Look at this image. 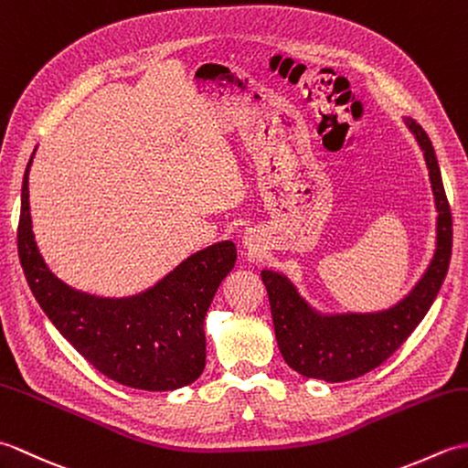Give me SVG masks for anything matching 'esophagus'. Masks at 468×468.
<instances>
[{
    "instance_id": "34e87169",
    "label": "esophagus",
    "mask_w": 468,
    "mask_h": 468,
    "mask_svg": "<svg viewBox=\"0 0 468 468\" xmlns=\"http://www.w3.org/2000/svg\"><path fill=\"white\" fill-rule=\"evenodd\" d=\"M243 245H245L250 251H257V247H260V241H257L255 231H247V233L243 235Z\"/></svg>"
}]
</instances>
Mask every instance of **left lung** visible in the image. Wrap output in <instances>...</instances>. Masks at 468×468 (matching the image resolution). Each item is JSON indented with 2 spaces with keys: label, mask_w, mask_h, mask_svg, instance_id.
Returning <instances> with one entry per match:
<instances>
[{
  "label": "left lung",
  "mask_w": 468,
  "mask_h": 468,
  "mask_svg": "<svg viewBox=\"0 0 468 468\" xmlns=\"http://www.w3.org/2000/svg\"><path fill=\"white\" fill-rule=\"evenodd\" d=\"M404 122L409 124L424 153L439 211L432 263L414 290L392 310L347 315L315 314L283 275L263 271L261 280L270 295L277 346L287 366L302 376L325 382H346L386 362L422 322L449 271L452 217L442 186L441 166L424 128L412 118H406Z\"/></svg>",
  "instance_id": "8db88e82"
}]
</instances>
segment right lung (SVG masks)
<instances>
[{"label": "right lung", "instance_id": "obj_1", "mask_svg": "<svg viewBox=\"0 0 468 468\" xmlns=\"http://www.w3.org/2000/svg\"><path fill=\"white\" fill-rule=\"evenodd\" d=\"M22 185L17 255L29 290L66 340L111 380L136 390H176L205 370V315L235 267L231 241L188 257L153 290L126 300L74 292L48 270L34 241L27 173Z\"/></svg>", "mask_w": 468, "mask_h": 468}]
</instances>
